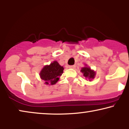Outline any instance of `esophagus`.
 Here are the masks:
<instances>
[{"mask_svg":"<svg viewBox=\"0 0 129 129\" xmlns=\"http://www.w3.org/2000/svg\"><path fill=\"white\" fill-rule=\"evenodd\" d=\"M70 68H72V69H74V68H75V66H69Z\"/></svg>","mask_w":129,"mask_h":129,"instance_id":"34e87169","label":"esophagus"}]
</instances>
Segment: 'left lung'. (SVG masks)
I'll use <instances>...</instances> for the list:
<instances>
[{
	"label": "left lung",
	"mask_w": 129,
	"mask_h": 129,
	"mask_svg": "<svg viewBox=\"0 0 129 129\" xmlns=\"http://www.w3.org/2000/svg\"><path fill=\"white\" fill-rule=\"evenodd\" d=\"M81 71L83 73L84 76L85 78H88L90 80L94 78L95 77V72L91 70L90 68L88 67H85L82 68Z\"/></svg>",
	"instance_id": "obj_1"
}]
</instances>
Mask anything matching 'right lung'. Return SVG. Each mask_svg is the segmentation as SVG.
<instances>
[{"label": "right lung", "instance_id": "1", "mask_svg": "<svg viewBox=\"0 0 129 129\" xmlns=\"http://www.w3.org/2000/svg\"><path fill=\"white\" fill-rule=\"evenodd\" d=\"M63 67L60 66L58 62L54 61L49 66L44 67L41 70L40 77L45 81L46 84L54 85L59 80V78L63 73Z\"/></svg>", "mask_w": 129, "mask_h": 129}]
</instances>
